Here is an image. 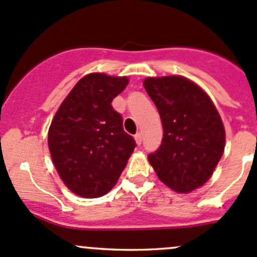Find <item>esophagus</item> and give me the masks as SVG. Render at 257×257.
I'll return each mask as SVG.
<instances>
[{"instance_id":"obj_1","label":"esophagus","mask_w":257,"mask_h":257,"mask_svg":"<svg viewBox=\"0 0 257 257\" xmlns=\"http://www.w3.org/2000/svg\"><path fill=\"white\" fill-rule=\"evenodd\" d=\"M134 139H136L137 144L141 145V144H142V141H143V137H142V134H141V133H137V134H136V137H134Z\"/></svg>"}]
</instances>
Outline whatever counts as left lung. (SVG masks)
<instances>
[{
	"label": "left lung",
	"mask_w": 257,
	"mask_h": 257,
	"mask_svg": "<svg viewBox=\"0 0 257 257\" xmlns=\"http://www.w3.org/2000/svg\"><path fill=\"white\" fill-rule=\"evenodd\" d=\"M144 87L163 124L162 145L148 155L149 163L172 190L190 193L209 180L224 153L219 112L209 95L184 77H149Z\"/></svg>",
	"instance_id": "8db88e82"
}]
</instances>
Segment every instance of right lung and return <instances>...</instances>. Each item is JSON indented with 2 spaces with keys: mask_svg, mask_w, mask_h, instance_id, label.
Masks as SVG:
<instances>
[{
  "mask_svg": "<svg viewBox=\"0 0 257 257\" xmlns=\"http://www.w3.org/2000/svg\"><path fill=\"white\" fill-rule=\"evenodd\" d=\"M126 84V77L87 74L62 102L49 126L54 167L67 188L83 198L105 195L137 145L112 107Z\"/></svg>",
  "mask_w": 257,
  "mask_h": 257,
  "instance_id": "1",
  "label": "right lung"
}]
</instances>
